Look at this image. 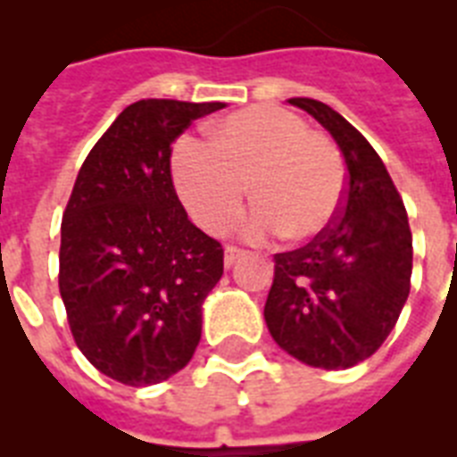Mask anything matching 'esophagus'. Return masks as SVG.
I'll list each match as a JSON object with an SVG mask.
<instances>
[{"label": "esophagus", "instance_id": "esophagus-1", "mask_svg": "<svg viewBox=\"0 0 457 457\" xmlns=\"http://www.w3.org/2000/svg\"><path fill=\"white\" fill-rule=\"evenodd\" d=\"M244 256H246V251L239 249V246H225V268H232Z\"/></svg>", "mask_w": 457, "mask_h": 457}]
</instances>
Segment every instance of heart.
I'll return each instance as SVG.
<instances>
[{
	"mask_svg": "<svg viewBox=\"0 0 457 457\" xmlns=\"http://www.w3.org/2000/svg\"><path fill=\"white\" fill-rule=\"evenodd\" d=\"M211 145L182 137L172 152L179 199L211 235L242 213L246 185L256 204L244 225L251 239L282 232L289 242H308L339 213L346 182L339 152L296 113L251 106L215 123Z\"/></svg>",
	"mask_w": 457,
	"mask_h": 457,
	"instance_id": "1",
	"label": "heart"
}]
</instances>
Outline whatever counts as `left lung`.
I'll use <instances>...</instances> for the list:
<instances>
[{"instance_id":"8db88e82","label":"left lung","mask_w":457,"mask_h":457,"mask_svg":"<svg viewBox=\"0 0 457 457\" xmlns=\"http://www.w3.org/2000/svg\"><path fill=\"white\" fill-rule=\"evenodd\" d=\"M334 137L346 189L334 222L301 249L275 253L265 301L272 339L305 365L346 370L375 353L411 294L412 235L403 199L368 139L327 104L296 96Z\"/></svg>"}]
</instances>
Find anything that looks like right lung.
Listing matches in <instances>:
<instances>
[{
	"instance_id": "obj_1",
	"label": "right lung",
	"mask_w": 457,
	"mask_h": 457,
	"mask_svg": "<svg viewBox=\"0 0 457 457\" xmlns=\"http://www.w3.org/2000/svg\"><path fill=\"white\" fill-rule=\"evenodd\" d=\"M225 104L142 99L92 146L61 220L59 292L82 355L149 386L192 361L222 246L189 222L172 185V142Z\"/></svg>"
}]
</instances>
